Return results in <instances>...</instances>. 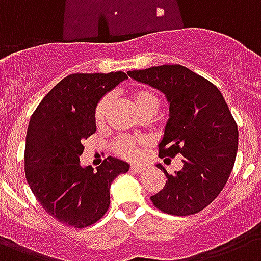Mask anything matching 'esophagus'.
Segmentation results:
<instances>
[{
  "mask_svg": "<svg viewBox=\"0 0 261 261\" xmlns=\"http://www.w3.org/2000/svg\"><path fill=\"white\" fill-rule=\"evenodd\" d=\"M131 172H134V173H142L143 171H146V167H143L141 164H133L130 168Z\"/></svg>",
  "mask_w": 261,
  "mask_h": 261,
  "instance_id": "34e87169",
  "label": "esophagus"
}]
</instances>
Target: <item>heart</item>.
<instances>
[{"label":"heart","instance_id":"heart-1","mask_svg":"<svg viewBox=\"0 0 261 261\" xmlns=\"http://www.w3.org/2000/svg\"><path fill=\"white\" fill-rule=\"evenodd\" d=\"M131 98H133V104H134V107L141 115L146 114V112H154L155 108H157V97L146 89L135 90L131 94ZM110 104L111 96H104L98 101L97 107L94 110V119H96V122L100 123L104 120ZM142 147L143 142L133 138H120L115 143V149H116L119 154L128 157V159H135V157L141 155Z\"/></svg>","mask_w":261,"mask_h":261}]
</instances>
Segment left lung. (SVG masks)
Returning <instances> with one entry per match:
<instances>
[{
	"instance_id": "obj_1",
	"label": "left lung",
	"mask_w": 261,
	"mask_h": 261,
	"mask_svg": "<svg viewBox=\"0 0 261 261\" xmlns=\"http://www.w3.org/2000/svg\"><path fill=\"white\" fill-rule=\"evenodd\" d=\"M130 79L160 90L169 104V118L160 141V157L182 155V168L167 176L150 196L167 214H196L223 190L239 147V130L222 93L214 84L181 65L127 71Z\"/></svg>"
}]
</instances>
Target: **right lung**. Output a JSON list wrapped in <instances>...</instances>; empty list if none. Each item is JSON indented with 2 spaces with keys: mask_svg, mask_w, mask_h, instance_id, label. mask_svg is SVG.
I'll list each match as a JSON object with an SVG mask.
<instances>
[{
  "mask_svg": "<svg viewBox=\"0 0 261 261\" xmlns=\"http://www.w3.org/2000/svg\"><path fill=\"white\" fill-rule=\"evenodd\" d=\"M127 80L123 71L70 74L44 96L31 116L24 167L42 207L67 226L87 227L110 207L111 184L130 164L108 157L93 172L83 167V142L96 131L98 101Z\"/></svg>",
  "mask_w": 261,
  "mask_h": 261,
  "instance_id": "right-lung-1",
  "label": "right lung"
}]
</instances>
